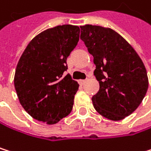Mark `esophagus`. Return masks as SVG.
<instances>
[{"mask_svg": "<svg viewBox=\"0 0 151 151\" xmlns=\"http://www.w3.org/2000/svg\"><path fill=\"white\" fill-rule=\"evenodd\" d=\"M85 82H86V81H85V80H80V81H79V83H80L81 85H84V84H85Z\"/></svg>", "mask_w": 151, "mask_h": 151, "instance_id": "esophagus-1", "label": "esophagus"}]
</instances>
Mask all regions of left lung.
<instances>
[{
    "instance_id": "8db88e82",
    "label": "left lung",
    "mask_w": 151,
    "mask_h": 151,
    "mask_svg": "<svg viewBox=\"0 0 151 151\" xmlns=\"http://www.w3.org/2000/svg\"><path fill=\"white\" fill-rule=\"evenodd\" d=\"M81 38L94 57L99 90L92 96L94 108L112 121L133 113L149 87L147 70L133 47L114 29L81 26Z\"/></svg>"
}]
</instances>
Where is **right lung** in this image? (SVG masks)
<instances>
[{"mask_svg": "<svg viewBox=\"0 0 151 151\" xmlns=\"http://www.w3.org/2000/svg\"><path fill=\"white\" fill-rule=\"evenodd\" d=\"M79 38L78 26H57L36 36L24 50L14 86L20 105L34 119L55 124L71 112L79 84L63 72Z\"/></svg>", "mask_w": 151, "mask_h": 151, "instance_id": "add662e5", "label": "right lung"}]
</instances>
